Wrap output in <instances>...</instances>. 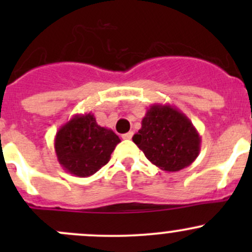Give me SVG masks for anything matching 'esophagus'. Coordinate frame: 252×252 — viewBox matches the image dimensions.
<instances>
[{"mask_svg":"<svg viewBox=\"0 0 252 252\" xmlns=\"http://www.w3.org/2000/svg\"><path fill=\"white\" fill-rule=\"evenodd\" d=\"M122 138L124 139V140H130L131 138H133V131H129V133H126L122 135Z\"/></svg>","mask_w":252,"mask_h":252,"instance_id":"obj_1","label":"esophagus"}]
</instances>
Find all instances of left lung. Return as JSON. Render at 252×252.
<instances>
[{"mask_svg":"<svg viewBox=\"0 0 252 252\" xmlns=\"http://www.w3.org/2000/svg\"><path fill=\"white\" fill-rule=\"evenodd\" d=\"M133 141L152 164L178 172L199 156L201 138L189 118L171 105L150 106Z\"/></svg>","mask_w":252,"mask_h":252,"instance_id":"1","label":"left lung"}]
</instances>
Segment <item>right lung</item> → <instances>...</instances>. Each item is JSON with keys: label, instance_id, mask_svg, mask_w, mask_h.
<instances>
[{"label": "right lung", "instance_id": "1", "mask_svg": "<svg viewBox=\"0 0 252 252\" xmlns=\"http://www.w3.org/2000/svg\"><path fill=\"white\" fill-rule=\"evenodd\" d=\"M119 142L121 139L112 129L96 123L94 114H75L58 129L55 151L65 172L86 178L110 161Z\"/></svg>", "mask_w": 252, "mask_h": 252}]
</instances>
